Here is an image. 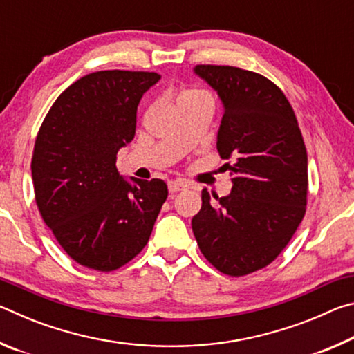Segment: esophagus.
I'll use <instances>...</instances> for the list:
<instances>
[{
	"label": "esophagus",
	"mask_w": 354,
	"mask_h": 354,
	"mask_svg": "<svg viewBox=\"0 0 354 354\" xmlns=\"http://www.w3.org/2000/svg\"><path fill=\"white\" fill-rule=\"evenodd\" d=\"M185 187H187V184H184L181 181H170L169 183V192H170V194H176V192L183 190Z\"/></svg>",
	"instance_id": "esophagus-1"
}]
</instances>
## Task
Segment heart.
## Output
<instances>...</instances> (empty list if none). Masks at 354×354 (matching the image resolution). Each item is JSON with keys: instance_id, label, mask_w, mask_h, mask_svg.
<instances>
[{"instance_id": "1", "label": "heart", "mask_w": 354, "mask_h": 354, "mask_svg": "<svg viewBox=\"0 0 354 354\" xmlns=\"http://www.w3.org/2000/svg\"><path fill=\"white\" fill-rule=\"evenodd\" d=\"M198 95H200V93H195V92H189V93H184V95H183V97H181V98H179V100H183V98H187V97H198Z\"/></svg>"}]
</instances>
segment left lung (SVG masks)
Instances as JSON below:
<instances>
[{
    "label": "left lung",
    "mask_w": 354,
    "mask_h": 354,
    "mask_svg": "<svg viewBox=\"0 0 354 354\" xmlns=\"http://www.w3.org/2000/svg\"><path fill=\"white\" fill-rule=\"evenodd\" d=\"M223 104L217 133L223 167L232 176L226 196L203 205L192 218L201 253L221 273L243 277L267 267L306 212L308 154L295 113L272 81L225 65H196Z\"/></svg>",
    "instance_id": "8db88e82"
}]
</instances>
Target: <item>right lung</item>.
I'll return each mask as SVG.
<instances>
[{"mask_svg": "<svg viewBox=\"0 0 354 354\" xmlns=\"http://www.w3.org/2000/svg\"><path fill=\"white\" fill-rule=\"evenodd\" d=\"M154 71L106 70L64 91L35 139L31 162L39 211L71 259L117 270L140 253L169 190L162 179L123 178L120 148L134 139L137 106Z\"/></svg>", "mask_w": 354, "mask_h": 354, "instance_id": "obj_1", "label": "right lung"}]
</instances>
